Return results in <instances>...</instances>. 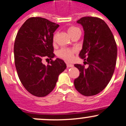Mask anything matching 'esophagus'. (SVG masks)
Instances as JSON below:
<instances>
[{"label": "esophagus", "instance_id": "1", "mask_svg": "<svg viewBox=\"0 0 126 126\" xmlns=\"http://www.w3.org/2000/svg\"><path fill=\"white\" fill-rule=\"evenodd\" d=\"M66 66H67V68H71V67L74 66V65H73V64H71V63H67Z\"/></svg>", "mask_w": 126, "mask_h": 126}]
</instances>
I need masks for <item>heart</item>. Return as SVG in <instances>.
Wrapping results in <instances>:
<instances>
[{
	"label": "heart",
	"instance_id": "heart-1",
	"mask_svg": "<svg viewBox=\"0 0 126 126\" xmlns=\"http://www.w3.org/2000/svg\"><path fill=\"white\" fill-rule=\"evenodd\" d=\"M79 31H80V29L76 26H70L68 29V32L69 34L70 35V36L73 34L79 32ZM55 40L56 35L55 34L53 37V42H55ZM74 53H75L74 50L68 48H63L58 52V56L63 59L66 60L71 61L74 59Z\"/></svg>",
	"mask_w": 126,
	"mask_h": 126
}]
</instances>
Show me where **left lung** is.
<instances>
[{
	"mask_svg": "<svg viewBox=\"0 0 126 126\" xmlns=\"http://www.w3.org/2000/svg\"><path fill=\"white\" fill-rule=\"evenodd\" d=\"M77 23L84 30L79 57L86 61L84 63L88 67L74 64L80 72L79 77L74 79V87L83 95H95L102 92L111 79L116 63V43L111 31L103 19L85 16Z\"/></svg>",
	"mask_w": 126,
	"mask_h": 126,
	"instance_id": "obj_1",
	"label": "left lung"
}]
</instances>
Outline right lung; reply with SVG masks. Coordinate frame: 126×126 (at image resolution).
Returning <instances> with one entry per match:
<instances>
[{
	"mask_svg": "<svg viewBox=\"0 0 126 126\" xmlns=\"http://www.w3.org/2000/svg\"><path fill=\"white\" fill-rule=\"evenodd\" d=\"M59 25L41 17H31L19 28L14 44L15 64L26 89L33 95L45 97L55 88L58 76L66 68L60 58L53 60V32ZM50 58V64L42 63Z\"/></svg>",
	"mask_w": 126,
	"mask_h": 126,
	"instance_id": "1",
	"label": "right lung"
}]
</instances>
